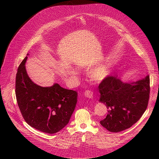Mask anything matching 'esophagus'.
<instances>
[{
	"instance_id": "1",
	"label": "esophagus",
	"mask_w": 159,
	"mask_h": 159,
	"mask_svg": "<svg viewBox=\"0 0 159 159\" xmlns=\"http://www.w3.org/2000/svg\"><path fill=\"white\" fill-rule=\"evenodd\" d=\"M84 96L88 98H93V93L90 91L89 90H86L84 92Z\"/></svg>"
}]
</instances>
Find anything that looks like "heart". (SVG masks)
Returning a JSON list of instances; mask_svg holds the SVG:
<instances>
[{"label": "heart", "mask_w": 159, "mask_h": 159, "mask_svg": "<svg viewBox=\"0 0 159 159\" xmlns=\"http://www.w3.org/2000/svg\"><path fill=\"white\" fill-rule=\"evenodd\" d=\"M109 68L106 65L101 66L92 70L90 72V77L93 80L101 81L109 75Z\"/></svg>", "instance_id": "heart-1"}]
</instances>
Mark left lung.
Here are the masks:
<instances>
[{"instance_id": "left-lung-1", "label": "left lung", "mask_w": 159, "mask_h": 159, "mask_svg": "<svg viewBox=\"0 0 159 159\" xmlns=\"http://www.w3.org/2000/svg\"><path fill=\"white\" fill-rule=\"evenodd\" d=\"M99 102L107 108L100 123L109 131L117 133L137 123L146 111L150 97V79L124 83L116 75H108L99 85Z\"/></svg>"}]
</instances>
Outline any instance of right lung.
I'll use <instances>...</instances> for the list:
<instances>
[{
	"label": "right lung",
	"instance_id": "add662e5",
	"mask_svg": "<svg viewBox=\"0 0 159 159\" xmlns=\"http://www.w3.org/2000/svg\"><path fill=\"white\" fill-rule=\"evenodd\" d=\"M27 58L26 57L20 63L16 74V96L19 108L31 127L44 133H56L69 123L78 94L58 84L48 87L35 84L26 72Z\"/></svg>",
	"mask_w": 159,
	"mask_h": 159
}]
</instances>
